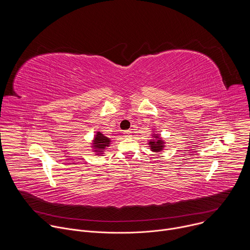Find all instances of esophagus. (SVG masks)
Listing matches in <instances>:
<instances>
[{
  "label": "esophagus",
  "mask_w": 250,
  "mask_h": 250,
  "mask_svg": "<svg viewBox=\"0 0 250 250\" xmlns=\"http://www.w3.org/2000/svg\"><path fill=\"white\" fill-rule=\"evenodd\" d=\"M124 136H125V138H130V137L132 136L131 131H130V130H125V131H124Z\"/></svg>",
  "instance_id": "obj_1"
}]
</instances>
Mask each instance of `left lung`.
I'll return each instance as SVG.
<instances>
[{
    "label": "left lung",
    "instance_id": "left-lung-1",
    "mask_svg": "<svg viewBox=\"0 0 250 250\" xmlns=\"http://www.w3.org/2000/svg\"><path fill=\"white\" fill-rule=\"evenodd\" d=\"M152 137H153V139H150L149 142H148V146L150 147V150L152 152H160V151H162L164 149V147H165L164 140L160 137L159 134H156L154 131H153Z\"/></svg>",
    "mask_w": 250,
    "mask_h": 250
}]
</instances>
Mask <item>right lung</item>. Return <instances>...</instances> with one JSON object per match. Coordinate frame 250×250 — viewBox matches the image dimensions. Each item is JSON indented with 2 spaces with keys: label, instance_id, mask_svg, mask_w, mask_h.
Instances as JSON below:
<instances>
[{
  "label": "right lung",
  "instance_id": "obj_1",
  "mask_svg": "<svg viewBox=\"0 0 250 250\" xmlns=\"http://www.w3.org/2000/svg\"><path fill=\"white\" fill-rule=\"evenodd\" d=\"M111 139L109 137L104 136L102 132L97 131L94 139L92 141L91 147L93 148V151L96 153V155H102L105 151L106 147H109L111 145Z\"/></svg>",
  "mask_w": 250,
  "mask_h": 250
}]
</instances>
